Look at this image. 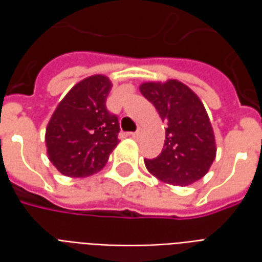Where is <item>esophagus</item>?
<instances>
[{"mask_svg": "<svg viewBox=\"0 0 262 262\" xmlns=\"http://www.w3.org/2000/svg\"><path fill=\"white\" fill-rule=\"evenodd\" d=\"M142 133H143V129L142 127H139V129H137V132H135V133L132 135V137L137 140V139H140V137H142Z\"/></svg>", "mask_w": 262, "mask_h": 262, "instance_id": "obj_1", "label": "esophagus"}]
</instances>
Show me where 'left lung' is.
I'll return each mask as SVG.
<instances>
[{
  "label": "left lung",
  "mask_w": 262,
  "mask_h": 262,
  "mask_svg": "<svg viewBox=\"0 0 262 262\" xmlns=\"http://www.w3.org/2000/svg\"><path fill=\"white\" fill-rule=\"evenodd\" d=\"M139 90L167 123L164 148L157 159L144 160L147 171L177 187L199 181L216 157L214 132L202 101L189 86L172 78L147 81Z\"/></svg>",
  "instance_id": "8db88e82"
}]
</instances>
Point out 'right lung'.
I'll return each mask as SVG.
<instances>
[{
    "label": "right lung",
    "mask_w": 262,
    "mask_h": 262,
    "mask_svg": "<svg viewBox=\"0 0 262 262\" xmlns=\"http://www.w3.org/2000/svg\"><path fill=\"white\" fill-rule=\"evenodd\" d=\"M111 88L106 75H90L77 82L54 109L45 143L50 163L63 176L97 174L118 146V118L105 106Z\"/></svg>",
    "instance_id": "right-lung-1"
}]
</instances>
